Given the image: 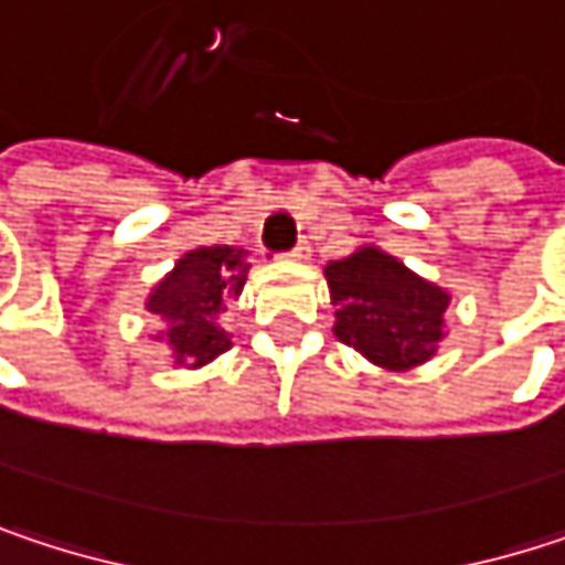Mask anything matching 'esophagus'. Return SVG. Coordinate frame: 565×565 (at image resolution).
<instances>
[{
	"instance_id": "obj_1",
	"label": "esophagus",
	"mask_w": 565,
	"mask_h": 565,
	"mask_svg": "<svg viewBox=\"0 0 565 565\" xmlns=\"http://www.w3.org/2000/svg\"><path fill=\"white\" fill-rule=\"evenodd\" d=\"M287 258H294V262H303V258H310V245H307V242L300 238V242H297V245H294V248L287 252Z\"/></svg>"
}]
</instances>
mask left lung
Segmentation results:
<instances>
[{"mask_svg":"<svg viewBox=\"0 0 565 565\" xmlns=\"http://www.w3.org/2000/svg\"><path fill=\"white\" fill-rule=\"evenodd\" d=\"M337 303L333 333L386 370L425 363L441 340L448 294L380 248H360L323 268Z\"/></svg>","mask_w":565,"mask_h":565,"instance_id":"obj_1","label":"left lung"}]
</instances>
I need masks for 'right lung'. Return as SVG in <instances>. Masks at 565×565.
Segmentation results:
<instances>
[{"mask_svg":"<svg viewBox=\"0 0 565 565\" xmlns=\"http://www.w3.org/2000/svg\"><path fill=\"white\" fill-rule=\"evenodd\" d=\"M248 278L242 248H195L179 258L175 271L167 275L150 294V310L170 323V343L175 360L202 366L228 350V337L215 327V313L228 294H238Z\"/></svg>","mask_w":565,"mask_h":565,"instance_id":"add662e5","label":"right lung"}]
</instances>
